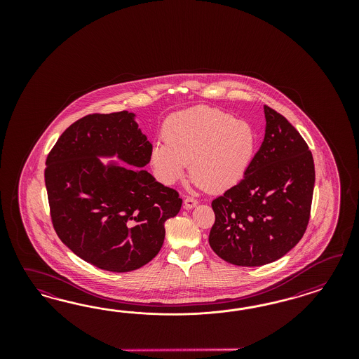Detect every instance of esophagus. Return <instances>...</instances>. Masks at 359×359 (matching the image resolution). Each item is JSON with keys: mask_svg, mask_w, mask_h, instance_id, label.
Returning a JSON list of instances; mask_svg holds the SVG:
<instances>
[{"mask_svg": "<svg viewBox=\"0 0 359 359\" xmlns=\"http://www.w3.org/2000/svg\"><path fill=\"white\" fill-rule=\"evenodd\" d=\"M197 200H196L195 197H191V196H187L184 198V207L187 209H191V208L196 207L197 205Z\"/></svg>", "mask_w": 359, "mask_h": 359, "instance_id": "1", "label": "esophagus"}]
</instances>
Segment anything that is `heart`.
Returning <instances> with one entry per match:
<instances>
[{
    "instance_id": "heart-1",
    "label": "heart",
    "mask_w": 359,
    "mask_h": 359,
    "mask_svg": "<svg viewBox=\"0 0 359 359\" xmlns=\"http://www.w3.org/2000/svg\"><path fill=\"white\" fill-rule=\"evenodd\" d=\"M164 142L151 149L152 168L165 184L191 175L209 192H222L245 176L255 150V134L245 121L209 107L177 111L164 122Z\"/></svg>"
}]
</instances>
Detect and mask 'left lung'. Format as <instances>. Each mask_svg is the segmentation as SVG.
Listing matches in <instances>:
<instances>
[{
	"label": "left lung",
	"instance_id": "left-lung-1",
	"mask_svg": "<svg viewBox=\"0 0 359 359\" xmlns=\"http://www.w3.org/2000/svg\"><path fill=\"white\" fill-rule=\"evenodd\" d=\"M266 134L245 176L212 201V250L224 261L255 267L276 261L303 238L315 188L313 156L304 138L264 105Z\"/></svg>",
	"mask_w": 359,
	"mask_h": 359
}]
</instances>
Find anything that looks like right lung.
<instances>
[{
  "mask_svg": "<svg viewBox=\"0 0 359 359\" xmlns=\"http://www.w3.org/2000/svg\"><path fill=\"white\" fill-rule=\"evenodd\" d=\"M152 144L128 111L93 113L74 122L48 152L44 182L57 237L101 270L134 271L163 245L164 222L175 217L179 192L147 171L104 167L114 155L135 167L150 162Z\"/></svg>",
  "mask_w": 359,
  "mask_h": 359,
  "instance_id": "add662e5",
  "label": "right lung"
}]
</instances>
